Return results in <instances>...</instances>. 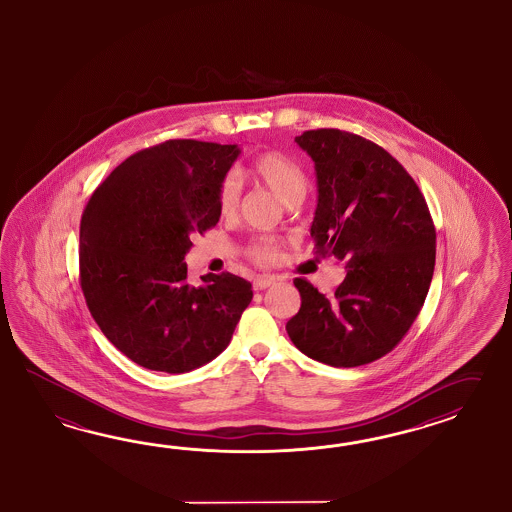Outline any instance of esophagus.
I'll list each match as a JSON object with an SVG mask.
<instances>
[{"instance_id": "esophagus-1", "label": "esophagus", "mask_w": 512, "mask_h": 512, "mask_svg": "<svg viewBox=\"0 0 512 512\" xmlns=\"http://www.w3.org/2000/svg\"><path fill=\"white\" fill-rule=\"evenodd\" d=\"M276 281V276H259L253 281V287H255V291H264V289H268L270 285H274Z\"/></svg>"}]
</instances>
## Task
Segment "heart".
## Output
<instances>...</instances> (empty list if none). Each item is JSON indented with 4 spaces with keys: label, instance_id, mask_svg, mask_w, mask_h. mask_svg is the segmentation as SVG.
<instances>
[{
    "label": "heart",
    "instance_id": "1",
    "mask_svg": "<svg viewBox=\"0 0 512 512\" xmlns=\"http://www.w3.org/2000/svg\"><path fill=\"white\" fill-rule=\"evenodd\" d=\"M249 180L263 184L268 190L276 194L279 201H283L287 207H296L304 201L307 194V177L304 169L298 166L289 156L281 152H263L259 154L244 171ZM238 180L235 177H227L221 182L218 192V203L221 212L229 214L238 205ZM249 255L259 263H274L279 255V246L274 238H257L249 246Z\"/></svg>",
    "mask_w": 512,
    "mask_h": 512
}]
</instances>
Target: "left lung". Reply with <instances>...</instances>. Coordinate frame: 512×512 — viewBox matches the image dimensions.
I'll use <instances>...</instances> for the list:
<instances>
[{
	"mask_svg": "<svg viewBox=\"0 0 512 512\" xmlns=\"http://www.w3.org/2000/svg\"><path fill=\"white\" fill-rule=\"evenodd\" d=\"M315 162L318 203L311 238L345 261L332 296L307 279L287 322L294 346L332 367H358L399 345L425 304L436 263L429 207L406 169L373 141L335 128L294 139Z\"/></svg>",
	"mask_w": 512,
	"mask_h": 512,
	"instance_id": "1",
	"label": "left lung"
}]
</instances>
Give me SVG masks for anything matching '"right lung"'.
Returning <instances> with one entry per match:
<instances>
[{"mask_svg": "<svg viewBox=\"0 0 512 512\" xmlns=\"http://www.w3.org/2000/svg\"><path fill=\"white\" fill-rule=\"evenodd\" d=\"M238 145L169 139L115 167L83 210L80 283L98 328L151 371H194L220 356L253 291L242 277L190 285V236L221 216L218 192Z\"/></svg>", "mask_w": 512, "mask_h": 512, "instance_id": "add662e5", "label": "right lung"}]
</instances>
